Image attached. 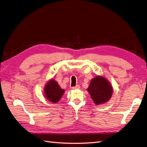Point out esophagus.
<instances>
[{
    "mask_svg": "<svg viewBox=\"0 0 147 147\" xmlns=\"http://www.w3.org/2000/svg\"><path fill=\"white\" fill-rule=\"evenodd\" d=\"M71 88L74 89V90H76V89H79L80 88V86L78 85H77L76 86H75V87H71Z\"/></svg>",
    "mask_w": 147,
    "mask_h": 147,
    "instance_id": "esophagus-1",
    "label": "esophagus"
}]
</instances>
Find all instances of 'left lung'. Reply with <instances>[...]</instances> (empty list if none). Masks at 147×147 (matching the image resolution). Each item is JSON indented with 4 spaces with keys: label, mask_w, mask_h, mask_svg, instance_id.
Listing matches in <instances>:
<instances>
[{
    "label": "left lung",
    "mask_w": 147,
    "mask_h": 147,
    "mask_svg": "<svg viewBox=\"0 0 147 147\" xmlns=\"http://www.w3.org/2000/svg\"><path fill=\"white\" fill-rule=\"evenodd\" d=\"M87 91L94 102L98 105L109 100L113 94V88L107 78L96 76L91 80Z\"/></svg>",
    "instance_id": "obj_1"
}]
</instances>
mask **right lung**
I'll return each mask as SVG.
<instances>
[{
	"label": "right lung",
	"instance_id": "obj_1",
	"mask_svg": "<svg viewBox=\"0 0 147 147\" xmlns=\"http://www.w3.org/2000/svg\"><path fill=\"white\" fill-rule=\"evenodd\" d=\"M65 90L60 88L58 83L53 79L50 80L44 87L46 98L53 103H56L60 100Z\"/></svg>",
	"mask_w": 147,
	"mask_h": 147
}]
</instances>
